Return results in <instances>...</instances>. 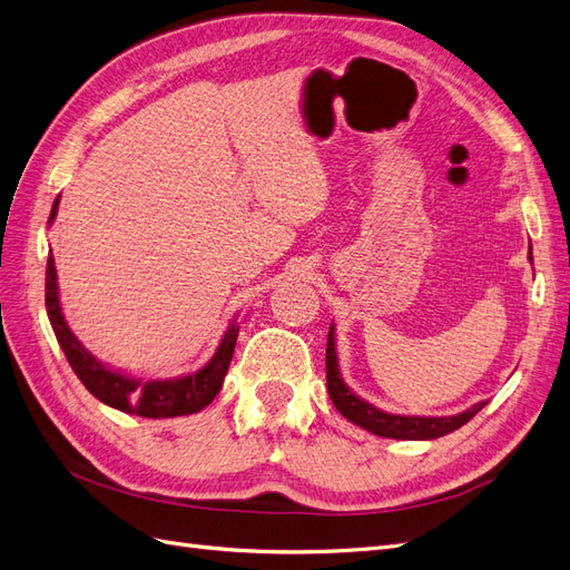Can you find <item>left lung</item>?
<instances>
[{
  "mask_svg": "<svg viewBox=\"0 0 570 570\" xmlns=\"http://www.w3.org/2000/svg\"><path fill=\"white\" fill-rule=\"evenodd\" d=\"M532 262V256H528ZM325 381L327 394H331L333 404L344 419L356 423L358 428L368 430L373 435L392 438V440H435L442 435H450L461 425L469 423L475 413L488 402H478L471 409H465L454 416H400V413H387L377 406L361 400L354 394L347 383L342 381L340 366H337V352H335V327L331 325L327 333V347H325Z\"/></svg>",
  "mask_w": 570,
  "mask_h": 570,
  "instance_id": "obj_1",
  "label": "left lung"
}]
</instances>
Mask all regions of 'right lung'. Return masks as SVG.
<instances>
[{
  "label": "right lung",
  "mask_w": 570,
  "mask_h": 570,
  "mask_svg": "<svg viewBox=\"0 0 570 570\" xmlns=\"http://www.w3.org/2000/svg\"><path fill=\"white\" fill-rule=\"evenodd\" d=\"M59 209V197L51 206L49 223L55 220ZM45 306L55 335L61 344V350L71 364L73 373L80 377V383L95 394L99 402L114 406L118 411L135 413L142 419H174L187 416V413H197L204 406L214 402V396L223 387V377L228 373L230 358L237 342V323L228 325L226 335L220 337L218 350L214 356L206 361L195 373H187L180 377H168V381H140V377H130L118 371L107 368L101 361H97L88 350L82 347L78 337L71 333L59 304V283H57V266L55 256L49 252L47 258V278H45Z\"/></svg>",
  "instance_id": "right-lung-1"
}]
</instances>
